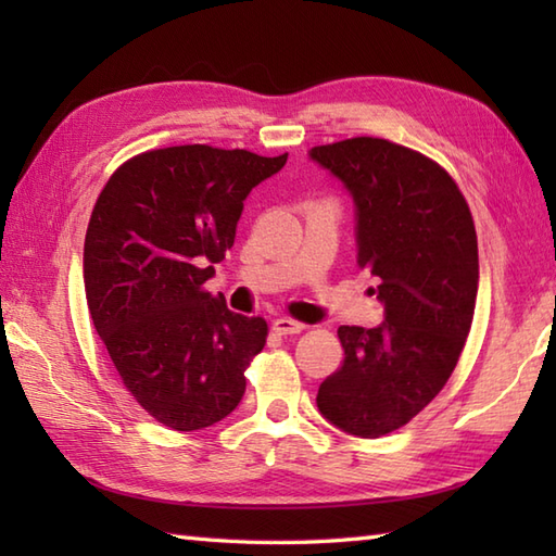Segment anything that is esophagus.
Wrapping results in <instances>:
<instances>
[{
	"label": "esophagus",
	"instance_id": "esophagus-1",
	"mask_svg": "<svg viewBox=\"0 0 556 556\" xmlns=\"http://www.w3.org/2000/svg\"><path fill=\"white\" fill-rule=\"evenodd\" d=\"M271 327H275L277 334H301L305 329L303 323L291 320V317H277V320L271 323Z\"/></svg>",
	"mask_w": 556,
	"mask_h": 556
}]
</instances>
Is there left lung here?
I'll use <instances>...</instances> for the list:
<instances>
[{
    "mask_svg": "<svg viewBox=\"0 0 556 556\" xmlns=\"http://www.w3.org/2000/svg\"><path fill=\"white\" fill-rule=\"evenodd\" d=\"M308 157L356 207V263L380 281L384 320L339 327L344 363L317 408L349 434L399 430L442 392L470 332L478 239L466 198L440 164L382 138L317 146Z\"/></svg>",
    "mask_w": 556,
    "mask_h": 556,
    "instance_id": "8db88e82",
    "label": "left lung"
}]
</instances>
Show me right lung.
<instances>
[{"instance_id":"right-lung-1","label":"right lung","mask_w":556,"mask_h":556,"mask_svg":"<svg viewBox=\"0 0 556 556\" xmlns=\"http://www.w3.org/2000/svg\"><path fill=\"white\" fill-rule=\"evenodd\" d=\"M289 155L176 146L112 174L83 248L88 311L124 387L152 418L193 432L241 404L263 317L231 313L203 285L233 245L243 200Z\"/></svg>"}]
</instances>
